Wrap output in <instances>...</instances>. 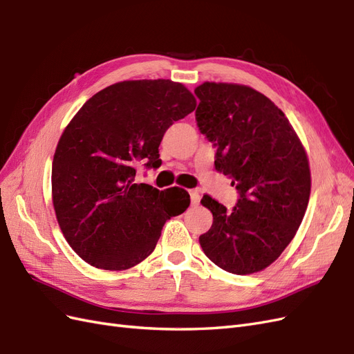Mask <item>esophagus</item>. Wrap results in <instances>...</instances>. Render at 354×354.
I'll list each match as a JSON object with an SVG mask.
<instances>
[{
	"label": "esophagus",
	"mask_w": 354,
	"mask_h": 354,
	"mask_svg": "<svg viewBox=\"0 0 354 354\" xmlns=\"http://www.w3.org/2000/svg\"><path fill=\"white\" fill-rule=\"evenodd\" d=\"M189 194H190V199H192V205H198L199 201H201L199 190L198 189H192V190H189Z\"/></svg>",
	"instance_id": "34e87169"
}]
</instances>
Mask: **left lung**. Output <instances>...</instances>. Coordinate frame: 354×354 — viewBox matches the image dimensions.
I'll list each match as a JSON object with an SVG mask.
<instances>
[{"instance_id":"8db88e82","label":"left lung","mask_w":354,"mask_h":354,"mask_svg":"<svg viewBox=\"0 0 354 354\" xmlns=\"http://www.w3.org/2000/svg\"><path fill=\"white\" fill-rule=\"evenodd\" d=\"M195 94L199 130L218 146L216 169L241 194L232 212L202 198L212 226L199 243L223 270L261 272L279 259L306 214L312 189L306 149L285 113L248 85L207 81Z\"/></svg>"}]
</instances>
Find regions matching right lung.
I'll list each match as a JSON object with an SVG mask.
<instances>
[{
    "mask_svg": "<svg viewBox=\"0 0 354 354\" xmlns=\"http://www.w3.org/2000/svg\"><path fill=\"white\" fill-rule=\"evenodd\" d=\"M195 108L183 84L134 80L95 93L72 118L53 158L51 198L63 236L85 263L130 269L153 252L165 221L186 211L185 189L134 178L140 162L160 165L165 131Z\"/></svg>",
    "mask_w": 354,
    "mask_h": 354,
    "instance_id": "right-lung-1",
    "label": "right lung"
}]
</instances>
